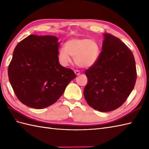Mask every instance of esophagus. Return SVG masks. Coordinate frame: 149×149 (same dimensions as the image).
<instances>
[{
    "mask_svg": "<svg viewBox=\"0 0 149 149\" xmlns=\"http://www.w3.org/2000/svg\"><path fill=\"white\" fill-rule=\"evenodd\" d=\"M74 73H75L76 75H79L80 74V71H78V70H74Z\"/></svg>",
    "mask_w": 149,
    "mask_h": 149,
    "instance_id": "obj_1",
    "label": "esophagus"
}]
</instances>
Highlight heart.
<instances>
[{
    "label": "heart",
    "instance_id": "heart-1",
    "mask_svg": "<svg viewBox=\"0 0 149 149\" xmlns=\"http://www.w3.org/2000/svg\"><path fill=\"white\" fill-rule=\"evenodd\" d=\"M100 54L98 42L86 38H74L65 42L64 48L59 49L58 59L64 65H67L74 57L76 64L80 68H88L96 63Z\"/></svg>",
    "mask_w": 149,
    "mask_h": 149
}]
</instances>
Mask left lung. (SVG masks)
Returning <instances> with one entry per match:
<instances>
[{"label":"left lung","instance_id":"8db88e82","mask_svg":"<svg viewBox=\"0 0 149 149\" xmlns=\"http://www.w3.org/2000/svg\"><path fill=\"white\" fill-rule=\"evenodd\" d=\"M103 36L97 62L85 71L88 82L84 95L90 107L107 112L124 103L134 87L137 74L133 54L127 46L110 34Z\"/></svg>","mask_w":149,"mask_h":149}]
</instances>
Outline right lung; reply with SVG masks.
<instances>
[{
  "label": "right lung",
  "instance_id": "add662e5",
  "mask_svg": "<svg viewBox=\"0 0 149 149\" xmlns=\"http://www.w3.org/2000/svg\"><path fill=\"white\" fill-rule=\"evenodd\" d=\"M58 39L30 35L16 46L8 67L10 84L23 104L36 109L53 104L76 78L58 61Z\"/></svg>",
  "mask_w": 149,
  "mask_h": 149
}]
</instances>
